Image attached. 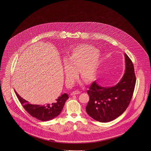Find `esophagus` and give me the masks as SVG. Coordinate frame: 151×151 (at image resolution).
I'll use <instances>...</instances> for the list:
<instances>
[{
    "label": "esophagus",
    "mask_w": 151,
    "mask_h": 151,
    "mask_svg": "<svg viewBox=\"0 0 151 151\" xmlns=\"http://www.w3.org/2000/svg\"><path fill=\"white\" fill-rule=\"evenodd\" d=\"M80 91H73L71 93V95H77V94H79V93H80Z\"/></svg>",
    "instance_id": "34e87169"
}]
</instances>
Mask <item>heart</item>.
Wrapping results in <instances>:
<instances>
[{"label":"heart","mask_w":151,"mask_h":151,"mask_svg":"<svg viewBox=\"0 0 151 151\" xmlns=\"http://www.w3.org/2000/svg\"><path fill=\"white\" fill-rule=\"evenodd\" d=\"M99 50L89 45H80L71 49L65 59V81L71 86L78 76L80 70L81 77L86 82L92 81L96 76L102 62Z\"/></svg>","instance_id":"heart-1"}]
</instances>
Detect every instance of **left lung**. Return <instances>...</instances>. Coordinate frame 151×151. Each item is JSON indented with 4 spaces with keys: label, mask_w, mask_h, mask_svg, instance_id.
I'll use <instances>...</instances> for the list:
<instances>
[{
    "label": "left lung",
    "mask_w": 151,
    "mask_h": 151,
    "mask_svg": "<svg viewBox=\"0 0 151 151\" xmlns=\"http://www.w3.org/2000/svg\"><path fill=\"white\" fill-rule=\"evenodd\" d=\"M126 71L120 82L111 87H102L95 81L89 87L86 113L94 120L106 123L120 116L131 100L136 83L134 65L125 53Z\"/></svg>",
    "instance_id": "8db88e82"
}]
</instances>
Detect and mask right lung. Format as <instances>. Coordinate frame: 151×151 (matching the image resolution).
Instances as JSON below:
<instances>
[{
	"label": "right lung",
	"mask_w": 151,
	"mask_h": 151,
	"mask_svg": "<svg viewBox=\"0 0 151 151\" xmlns=\"http://www.w3.org/2000/svg\"><path fill=\"white\" fill-rule=\"evenodd\" d=\"M15 93L22 107L33 117L43 122L49 121L57 117L62 111L65 101L68 98L67 93L58 97L51 103L46 105H32Z\"/></svg>",
	"instance_id": "1"
}]
</instances>
